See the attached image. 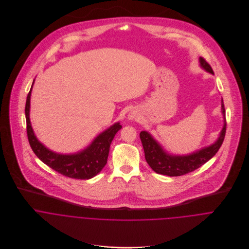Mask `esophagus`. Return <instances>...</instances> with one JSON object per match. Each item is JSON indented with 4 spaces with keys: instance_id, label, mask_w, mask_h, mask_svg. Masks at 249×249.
Wrapping results in <instances>:
<instances>
[{
    "instance_id": "34e87169",
    "label": "esophagus",
    "mask_w": 249,
    "mask_h": 249,
    "mask_svg": "<svg viewBox=\"0 0 249 249\" xmlns=\"http://www.w3.org/2000/svg\"><path fill=\"white\" fill-rule=\"evenodd\" d=\"M136 118V114H134V113H129V115H128V119L129 120H133V119H135Z\"/></svg>"
}]
</instances>
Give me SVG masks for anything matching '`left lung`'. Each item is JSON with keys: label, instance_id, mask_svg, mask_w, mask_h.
I'll use <instances>...</instances> for the list:
<instances>
[{"label": "left lung", "instance_id": "obj_1", "mask_svg": "<svg viewBox=\"0 0 249 249\" xmlns=\"http://www.w3.org/2000/svg\"><path fill=\"white\" fill-rule=\"evenodd\" d=\"M199 62L202 68L211 73H213L212 67L203 57H199ZM221 112L224 118V124L216 142L190 155H171L161 147V145L151 137L149 133H147L146 131H142L140 133V138L144 151L145 161L147 162L149 167L159 175L169 177H180L192 173L204 165L218 151L225 137L226 120L223 101L221 102Z\"/></svg>", "mask_w": 249, "mask_h": 249}]
</instances>
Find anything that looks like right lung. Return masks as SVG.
<instances>
[{
  "mask_svg": "<svg viewBox=\"0 0 249 249\" xmlns=\"http://www.w3.org/2000/svg\"><path fill=\"white\" fill-rule=\"evenodd\" d=\"M32 88L27 97L25 113L28 139L36 156L47 166L67 178L90 179L97 176L107 165L111 142L116 133L122 128L120 123L110 126L100 134L87 148L80 152L67 155L53 152L37 140L31 124L30 106Z\"/></svg>",
  "mask_w": 249,
  "mask_h": 249,
  "instance_id": "obj_1",
  "label": "right lung"
}]
</instances>
